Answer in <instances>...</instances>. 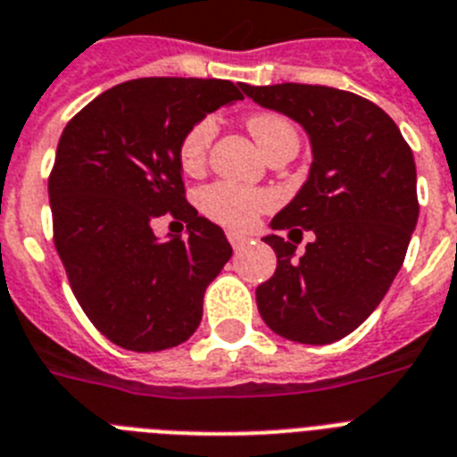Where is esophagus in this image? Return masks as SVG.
Masks as SVG:
<instances>
[{
  "instance_id": "34e87169",
  "label": "esophagus",
  "mask_w": 457,
  "mask_h": 457,
  "mask_svg": "<svg viewBox=\"0 0 457 457\" xmlns=\"http://www.w3.org/2000/svg\"><path fill=\"white\" fill-rule=\"evenodd\" d=\"M228 239H229V244H232V248H235V251H239V248L246 246L248 237L239 235V232H228Z\"/></svg>"
}]
</instances>
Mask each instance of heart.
I'll return each instance as SVG.
<instances>
[{
  "label": "heart",
  "instance_id": "1",
  "mask_svg": "<svg viewBox=\"0 0 457 457\" xmlns=\"http://www.w3.org/2000/svg\"><path fill=\"white\" fill-rule=\"evenodd\" d=\"M248 129L262 151H270L278 141H300L297 129L286 116L278 113H255L248 118ZM216 137L213 118H199L186 129L179 141V162L186 171H197L209 155L211 141ZM276 202L270 190L237 186V183H211L199 193V209L211 220L225 228L248 229L255 225L260 213L271 209Z\"/></svg>",
  "mask_w": 457,
  "mask_h": 457
}]
</instances>
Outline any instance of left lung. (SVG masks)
Here are the masks:
<instances>
[{"mask_svg":"<svg viewBox=\"0 0 457 457\" xmlns=\"http://www.w3.org/2000/svg\"><path fill=\"white\" fill-rule=\"evenodd\" d=\"M253 102L293 118L312 139L309 179L271 220V229H312L297 246L264 237L276 271L255 290L276 335L332 344L381 304L404 262L418 220L416 162L393 118L374 102L328 86H244Z\"/></svg>","mask_w":457,"mask_h":457,"instance_id":"8db88e82","label":"left lung"}]
</instances>
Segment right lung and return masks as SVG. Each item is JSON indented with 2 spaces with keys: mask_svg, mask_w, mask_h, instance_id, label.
Here are the masks:
<instances>
[{
  "mask_svg": "<svg viewBox=\"0 0 457 457\" xmlns=\"http://www.w3.org/2000/svg\"><path fill=\"white\" fill-rule=\"evenodd\" d=\"M232 80L134 79L102 92L67 122L48 179L53 241L80 309L116 346L174 348L202 320L204 290L232 258L218 225L187 204L179 141L222 104ZM170 212L188 239L157 242Z\"/></svg>",
  "mask_w": 457,
  "mask_h": 457,
  "instance_id": "add662e5",
  "label": "right lung"
}]
</instances>
